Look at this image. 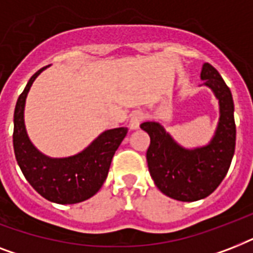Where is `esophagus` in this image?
<instances>
[{
    "instance_id": "1",
    "label": "esophagus",
    "mask_w": 253,
    "mask_h": 253,
    "mask_svg": "<svg viewBox=\"0 0 253 253\" xmlns=\"http://www.w3.org/2000/svg\"><path fill=\"white\" fill-rule=\"evenodd\" d=\"M143 118H144V117H143V114L140 111H135L134 114L131 115L130 123H128L130 130H138L139 125H140V122L143 121Z\"/></svg>"
}]
</instances>
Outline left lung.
Returning <instances> with one entry per match:
<instances>
[{"label":"left lung","mask_w":253,"mask_h":253,"mask_svg":"<svg viewBox=\"0 0 253 253\" xmlns=\"http://www.w3.org/2000/svg\"><path fill=\"white\" fill-rule=\"evenodd\" d=\"M201 80L219 101V122L209 144L185 148L159 122H144L140 128L150 135L147 163L159 190L173 200L193 202L210 196L228 172L235 152L236 127L230 87L211 64L205 63Z\"/></svg>","instance_id":"8db88e82"}]
</instances>
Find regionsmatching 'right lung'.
Segmentation results:
<instances>
[{"mask_svg": "<svg viewBox=\"0 0 253 253\" xmlns=\"http://www.w3.org/2000/svg\"><path fill=\"white\" fill-rule=\"evenodd\" d=\"M44 68L29 80L14 110V154L23 176L45 200L60 205L79 204L98 192L111 160L127 134L126 127L103 131L84 151L69 158H48L35 148L25 126V103L30 87Z\"/></svg>", "mask_w": 253, "mask_h": 253, "instance_id": "1", "label": "right lung"}]
</instances>
